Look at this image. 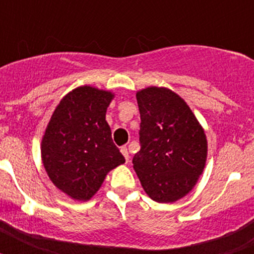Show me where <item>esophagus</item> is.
Masks as SVG:
<instances>
[{
  "label": "esophagus",
  "instance_id": "34e87169",
  "mask_svg": "<svg viewBox=\"0 0 254 254\" xmlns=\"http://www.w3.org/2000/svg\"><path fill=\"white\" fill-rule=\"evenodd\" d=\"M121 152H122L123 156H125L126 161L128 163V161H129V154H128V150H127V147H126V146L121 147Z\"/></svg>",
  "mask_w": 254,
  "mask_h": 254
}]
</instances>
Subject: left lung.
I'll return each mask as SVG.
<instances>
[{"label":"left lung","instance_id":"left-lung-1","mask_svg":"<svg viewBox=\"0 0 254 254\" xmlns=\"http://www.w3.org/2000/svg\"><path fill=\"white\" fill-rule=\"evenodd\" d=\"M140 151L133 169L147 196L156 202H176L192 190L207 158L203 128L187 103L167 87L137 91Z\"/></svg>","mask_w":254,"mask_h":254}]
</instances>
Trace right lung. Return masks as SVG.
I'll use <instances>...</instances> for the list:
<instances>
[{
    "mask_svg": "<svg viewBox=\"0 0 254 254\" xmlns=\"http://www.w3.org/2000/svg\"><path fill=\"white\" fill-rule=\"evenodd\" d=\"M113 98L111 91L76 87L57 105L42 138V160L49 179L77 201L90 199L108 172L126 161L105 121Z\"/></svg>",
    "mask_w": 254,
    "mask_h": 254,
    "instance_id": "obj_1",
    "label": "right lung"
}]
</instances>
